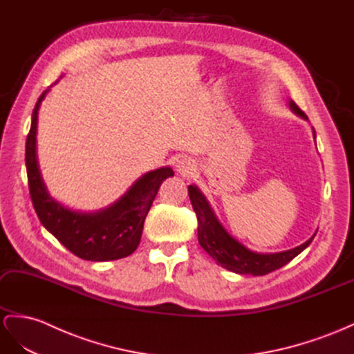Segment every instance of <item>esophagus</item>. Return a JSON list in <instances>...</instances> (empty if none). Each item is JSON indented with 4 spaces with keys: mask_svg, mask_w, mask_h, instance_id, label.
Masks as SVG:
<instances>
[{
    "mask_svg": "<svg viewBox=\"0 0 354 354\" xmlns=\"http://www.w3.org/2000/svg\"><path fill=\"white\" fill-rule=\"evenodd\" d=\"M175 170L180 175L188 176L189 174H192V170H196V167H194V163L189 160V158L182 157V158H179V160H176Z\"/></svg>",
    "mask_w": 354,
    "mask_h": 354,
    "instance_id": "34e87169",
    "label": "esophagus"
}]
</instances>
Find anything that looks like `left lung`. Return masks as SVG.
<instances>
[{
  "label": "left lung",
  "mask_w": 354,
  "mask_h": 354,
  "mask_svg": "<svg viewBox=\"0 0 354 354\" xmlns=\"http://www.w3.org/2000/svg\"><path fill=\"white\" fill-rule=\"evenodd\" d=\"M291 110L303 119H307L304 111L295 104L294 101H290ZM315 136V129H313ZM189 200L192 204V209L197 214L198 221V243L206 250L209 256L216 260V263L222 268L241 273V275H254L261 277L266 273L277 270L287 265L295 256H299L303 250L312 243L315 235L307 239L301 245L287 250V252L279 253H254L252 250L245 248L243 244H239L235 238L225 231V227L219 223L216 218L209 201L203 196L201 191L196 185L188 187Z\"/></svg>",
  "instance_id": "8db88e82"
}]
</instances>
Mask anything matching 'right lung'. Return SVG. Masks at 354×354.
Here are the masks:
<instances>
[{"label":"right lung","instance_id":"obj_1","mask_svg":"<svg viewBox=\"0 0 354 354\" xmlns=\"http://www.w3.org/2000/svg\"><path fill=\"white\" fill-rule=\"evenodd\" d=\"M48 91H44L37 101L26 138L25 160L33 209L47 231L75 256L91 261L127 257L138 247L145 216L162 182L174 176V170L160 167L142 175L116 203L102 210L81 213L66 209L50 197L37 160L38 110Z\"/></svg>","mask_w":354,"mask_h":354}]
</instances>
